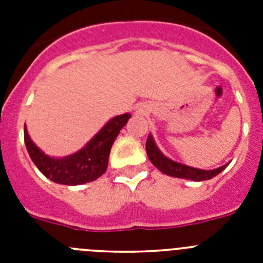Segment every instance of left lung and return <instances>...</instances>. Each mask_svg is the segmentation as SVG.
I'll return each instance as SVG.
<instances>
[{
    "label": "left lung",
    "instance_id": "1",
    "mask_svg": "<svg viewBox=\"0 0 263 263\" xmlns=\"http://www.w3.org/2000/svg\"><path fill=\"white\" fill-rule=\"evenodd\" d=\"M146 153H147L150 162L159 170L160 173L174 176V178L190 179V180H195V182H201V180H208V179L215 178L228 166V164H225V166L218 167V168L215 170H200L178 163L175 160H171L170 158L164 157L160 153V150L155 145L152 134L147 137V141H146Z\"/></svg>",
    "mask_w": 263,
    "mask_h": 263
}]
</instances>
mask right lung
Here are the masks:
<instances>
[{"instance_id":"add662e5","label":"right lung","mask_w":263,"mask_h":263,"mask_svg":"<svg viewBox=\"0 0 263 263\" xmlns=\"http://www.w3.org/2000/svg\"><path fill=\"white\" fill-rule=\"evenodd\" d=\"M129 113L117 116L75 154L64 158H52L42 152L32 142L25 125V143L30 158L46 178L58 184L78 185L96 180L108 168L109 154L120 130L127 124Z\"/></svg>"}]
</instances>
